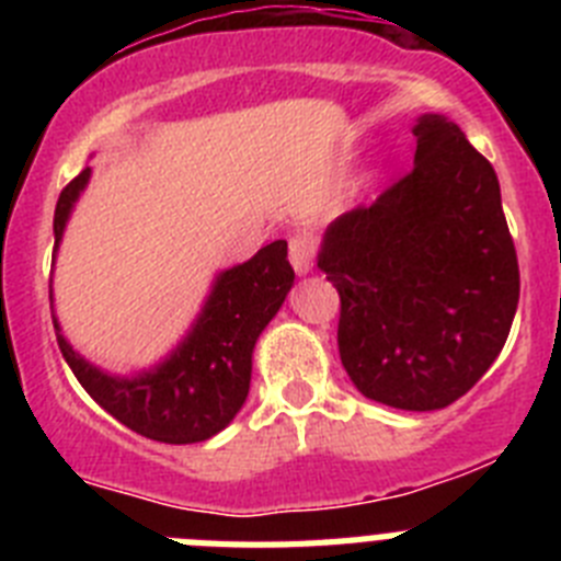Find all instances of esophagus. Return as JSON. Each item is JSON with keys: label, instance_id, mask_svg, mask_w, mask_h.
<instances>
[{"label": "esophagus", "instance_id": "34e87169", "mask_svg": "<svg viewBox=\"0 0 561 561\" xmlns=\"http://www.w3.org/2000/svg\"><path fill=\"white\" fill-rule=\"evenodd\" d=\"M317 255V241L309 236V232H300L289 241V261L295 266L297 275H309L311 266H314Z\"/></svg>", "mask_w": 561, "mask_h": 561}]
</instances>
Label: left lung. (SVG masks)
<instances>
[{
    "mask_svg": "<svg viewBox=\"0 0 561 561\" xmlns=\"http://www.w3.org/2000/svg\"><path fill=\"white\" fill-rule=\"evenodd\" d=\"M415 162L325 230L317 266L340 291V359L362 396L449 408L512 331L519 266L492 162L444 114H421Z\"/></svg>",
    "mask_w": 561,
    "mask_h": 561,
    "instance_id": "1",
    "label": "left lung"
}]
</instances>
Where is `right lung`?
<instances>
[{"instance_id": "obj_1", "label": "right lung", "mask_w": 561, "mask_h": 561, "mask_svg": "<svg viewBox=\"0 0 561 561\" xmlns=\"http://www.w3.org/2000/svg\"><path fill=\"white\" fill-rule=\"evenodd\" d=\"M89 173L83 168L58 196L56 247ZM291 284L295 270L286 257V241H272L247 264L221 272L185 340L160 365L134 376L103 374L64 340L56 314L53 325L76 379L108 415L160 444H196L221 433L247 401L255 340L284 306Z\"/></svg>"}]
</instances>
